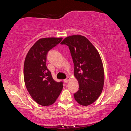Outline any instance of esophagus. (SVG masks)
Listing matches in <instances>:
<instances>
[{"instance_id": "34e87169", "label": "esophagus", "mask_w": 131, "mask_h": 131, "mask_svg": "<svg viewBox=\"0 0 131 131\" xmlns=\"http://www.w3.org/2000/svg\"><path fill=\"white\" fill-rule=\"evenodd\" d=\"M69 77H67V78H66V79H65V80H64V82H65V83H68V82L69 81Z\"/></svg>"}]
</instances>
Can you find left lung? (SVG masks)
Returning a JSON list of instances; mask_svg holds the SVG:
<instances>
[{"label": "left lung", "instance_id": "left-lung-1", "mask_svg": "<svg viewBox=\"0 0 131 131\" xmlns=\"http://www.w3.org/2000/svg\"><path fill=\"white\" fill-rule=\"evenodd\" d=\"M69 48L74 63V74L79 82L74 94L80 105H90L98 98L103 90L104 70L100 55L92 44L81 35L68 36L61 42Z\"/></svg>", "mask_w": 131, "mask_h": 131}]
</instances>
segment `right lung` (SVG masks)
<instances>
[{
	"mask_svg": "<svg viewBox=\"0 0 131 131\" xmlns=\"http://www.w3.org/2000/svg\"><path fill=\"white\" fill-rule=\"evenodd\" d=\"M62 40V37L38 40L25 59L24 77L26 89L36 102L44 106L54 103L63 88V82L55 81L46 66L48 52Z\"/></svg>",
	"mask_w": 131,
	"mask_h": 131,
	"instance_id": "right-lung-1",
	"label": "right lung"
}]
</instances>
